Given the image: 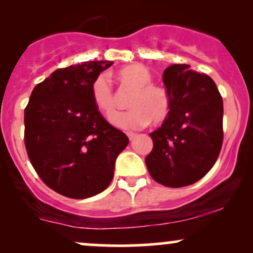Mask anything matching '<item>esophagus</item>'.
I'll list each match as a JSON object with an SVG mask.
<instances>
[{"label": "esophagus", "mask_w": 253, "mask_h": 253, "mask_svg": "<svg viewBox=\"0 0 253 253\" xmlns=\"http://www.w3.org/2000/svg\"><path fill=\"white\" fill-rule=\"evenodd\" d=\"M126 134H127V136H128V139H129V140H133V139H134L135 136H136L135 133H133V132H127Z\"/></svg>", "instance_id": "esophagus-1"}]
</instances>
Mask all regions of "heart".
<instances>
[{"instance_id":"heart-1","label":"heart","mask_w":253,"mask_h":253,"mask_svg":"<svg viewBox=\"0 0 253 253\" xmlns=\"http://www.w3.org/2000/svg\"><path fill=\"white\" fill-rule=\"evenodd\" d=\"M117 80L133 90L129 109L117 112L110 117L115 127L126 130L140 129L150 121L159 124L168 118L171 108L169 91L152 83L151 72L141 64H129L115 72ZM92 102L98 112L108 117L115 109V95L109 80L100 75L90 85Z\"/></svg>"}]
</instances>
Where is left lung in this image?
<instances>
[{
  "mask_svg": "<svg viewBox=\"0 0 253 253\" xmlns=\"http://www.w3.org/2000/svg\"><path fill=\"white\" fill-rule=\"evenodd\" d=\"M189 68L175 64L165 69L170 113L150 134L153 149L145 158L151 177L170 188L201 179L215 164L223 140L221 95L210 76Z\"/></svg>",
  "mask_w": 253,
  "mask_h": 253,
  "instance_id": "left-lung-1",
  "label": "left lung"
}]
</instances>
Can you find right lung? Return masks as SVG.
I'll use <instances>...</instances> for the list:
<instances>
[{"label": "right lung", "mask_w": 253, "mask_h": 253, "mask_svg": "<svg viewBox=\"0 0 253 253\" xmlns=\"http://www.w3.org/2000/svg\"><path fill=\"white\" fill-rule=\"evenodd\" d=\"M113 65L91 60L58 69L34 86L25 108V146L34 170L56 193L86 199L110 184L128 138L98 112L92 81Z\"/></svg>", "instance_id": "obj_1"}]
</instances>
